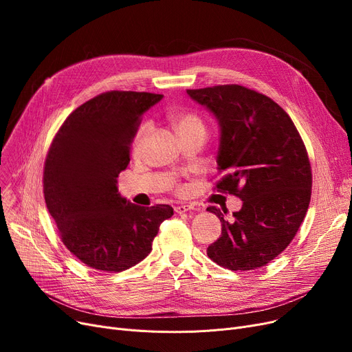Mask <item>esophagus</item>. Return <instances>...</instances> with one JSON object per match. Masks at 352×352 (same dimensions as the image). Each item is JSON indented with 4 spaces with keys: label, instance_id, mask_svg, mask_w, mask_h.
<instances>
[{
    "label": "esophagus",
    "instance_id": "esophagus-1",
    "mask_svg": "<svg viewBox=\"0 0 352 352\" xmlns=\"http://www.w3.org/2000/svg\"><path fill=\"white\" fill-rule=\"evenodd\" d=\"M191 210H192L191 206H178V207H175V212L177 214H186V212H188Z\"/></svg>",
    "mask_w": 352,
    "mask_h": 352
}]
</instances>
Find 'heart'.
Listing matches in <instances>:
<instances>
[{"mask_svg": "<svg viewBox=\"0 0 352 352\" xmlns=\"http://www.w3.org/2000/svg\"><path fill=\"white\" fill-rule=\"evenodd\" d=\"M173 126L179 137L194 133H207L204 121L194 113H179L171 116ZM148 134V125H142L135 137V148H140Z\"/></svg>", "mask_w": 352, "mask_h": 352, "instance_id": "1", "label": "heart"}]
</instances>
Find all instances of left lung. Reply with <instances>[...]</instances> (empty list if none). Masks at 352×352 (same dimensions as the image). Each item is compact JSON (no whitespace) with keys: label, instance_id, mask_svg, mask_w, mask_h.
Instances as JSON below:
<instances>
[{"label":"left lung","instance_id":"obj_1","mask_svg":"<svg viewBox=\"0 0 352 352\" xmlns=\"http://www.w3.org/2000/svg\"><path fill=\"white\" fill-rule=\"evenodd\" d=\"M219 125L217 190L243 199L221 221V236L207 248L214 263L231 271L267 265L292 241L305 218L312 175L305 145L285 111L267 96L241 85L187 89Z\"/></svg>","mask_w":352,"mask_h":352}]
</instances>
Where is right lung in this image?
<instances>
[{
	"mask_svg": "<svg viewBox=\"0 0 352 352\" xmlns=\"http://www.w3.org/2000/svg\"><path fill=\"white\" fill-rule=\"evenodd\" d=\"M164 96L109 91L80 105L55 135L44 166V197L64 245L88 267L121 272L151 252L170 206L138 207L117 177L145 111Z\"/></svg>",
	"mask_w": 352,
	"mask_h": 352,
	"instance_id": "1",
	"label": "right lung"
}]
</instances>
